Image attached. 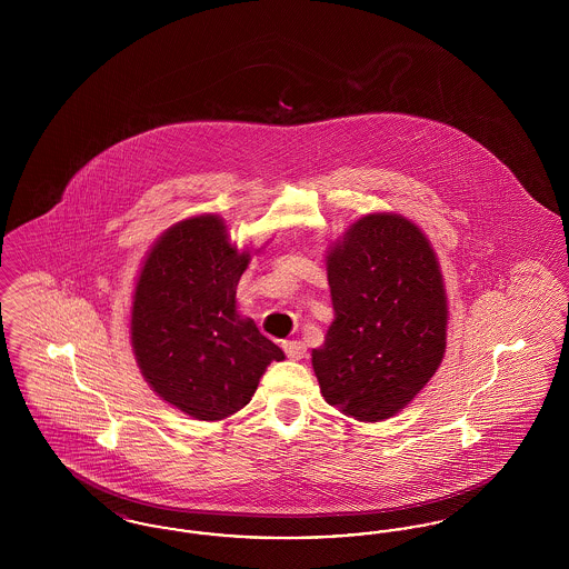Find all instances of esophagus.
<instances>
[{"mask_svg":"<svg viewBox=\"0 0 569 569\" xmlns=\"http://www.w3.org/2000/svg\"><path fill=\"white\" fill-rule=\"evenodd\" d=\"M281 348H283L286 356L292 358V360H300V358L305 356V352H307V346H305L302 341H295V339H292V341H283Z\"/></svg>","mask_w":569,"mask_h":569,"instance_id":"34e87169","label":"esophagus"}]
</instances>
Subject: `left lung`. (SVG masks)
Wrapping results in <instances>:
<instances>
[{
    "mask_svg": "<svg viewBox=\"0 0 569 569\" xmlns=\"http://www.w3.org/2000/svg\"><path fill=\"white\" fill-rule=\"evenodd\" d=\"M335 322L311 362L326 403L362 422L397 413L433 378L448 307L427 237L403 217H362L328 253Z\"/></svg>",
    "mask_w": 569,
    "mask_h": 569,
    "instance_id": "obj_1",
    "label": "left lung"
}]
</instances>
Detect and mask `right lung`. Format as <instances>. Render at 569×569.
I'll use <instances>...</instances> for the list:
<instances>
[{
    "label": "right lung",
    "instance_id": "1",
    "mask_svg": "<svg viewBox=\"0 0 569 569\" xmlns=\"http://www.w3.org/2000/svg\"><path fill=\"white\" fill-rule=\"evenodd\" d=\"M249 264L217 216L172 226L151 249L132 307L136 360L151 388L198 420L247 406L271 360L283 352L237 313Z\"/></svg>",
    "mask_w": 569,
    "mask_h": 569
}]
</instances>
